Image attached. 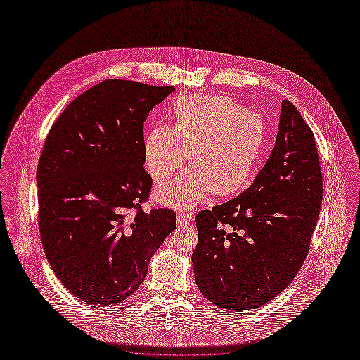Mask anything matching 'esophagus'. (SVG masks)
I'll return each instance as SVG.
<instances>
[{"label":"esophagus","mask_w":360,"mask_h":360,"mask_svg":"<svg viewBox=\"0 0 360 360\" xmlns=\"http://www.w3.org/2000/svg\"><path fill=\"white\" fill-rule=\"evenodd\" d=\"M193 221V217L188 214V212H180L177 215V224L180 226H186V225H190Z\"/></svg>","instance_id":"1"}]
</instances>
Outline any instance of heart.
<instances>
[{"label":"heart","mask_w":360,"mask_h":360,"mask_svg":"<svg viewBox=\"0 0 360 360\" xmlns=\"http://www.w3.org/2000/svg\"><path fill=\"white\" fill-rule=\"evenodd\" d=\"M173 128L158 125L145 139V165L155 181L156 200L176 210L201 202L212 190L228 195L249 180L266 141V124L253 111L225 96H190L173 105Z\"/></svg>","instance_id":"b5f03b06"}]
</instances>
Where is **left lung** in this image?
Returning <instances> with one entry per match:
<instances>
[{"mask_svg": "<svg viewBox=\"0 0 360 360\" xmlns=\"http://www.w3.org/2000/svg\"><path fill=\"white\" fill-rule=\"evenodd\" d=\"M322 202L314 135L281 103L274 148L238 197L197 214L191 262L202 295L224 309H256L278 295L307 257Z\"/></svg>", "mask_w": 360, "mask_h": 360, "instance_id": "left-lung-1", "label": "left lung"}]
</instances>
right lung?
Instances as JSON below:
<instances>
[{
    "instance_id": "add662e5",
    "label": "right lung",
    "mask_w": 360,
    "mask_h": 360,
    "mask_svg": "<svg viewBox=\"0 0 360 360\" xmlns=\"http://www.w3.org/2000/svg\"><path fill=\"white\" fill-rule=\"evenodd\" d=\"M173 91L101 82L66 107L46 138L37 170L44 250L62 284L93 307L135 292L176 229L174 211L142 210L152 187L143 124Z\"/></svg>"
}]
</instances>
